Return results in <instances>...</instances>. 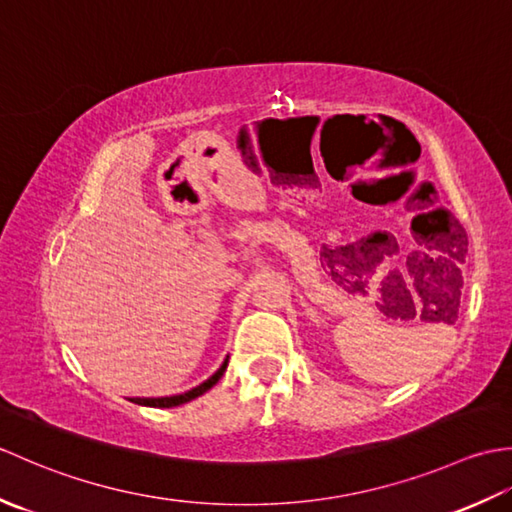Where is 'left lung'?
Returning <instances> with one entry per match:
<instances>
[{"label":"left lung","instance_id":"1","mask_svg":"<svg viewBox=\"0 0 512 512\" xmlns=\"http://www.w3.org/2000/svg\"><path fill=\"white\" fill-rule=\"evenodd\" d=\"M436 244L440 246V250H444V253L453 259V262H447V259H444V262L449 264L447 270H444V277L453 275L455 279H458V284L453 286V292H458L462 288V270L455 262H464L466 250H469V237H466L464 228L458 222H451L449 226L442 228V233L436 237ZM444 295H447V292H444ZM455 308H458V303H455Z\"/></svg>","mask_w":512,"mask_h":512}]
</instances>
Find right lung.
<instances>
[{"mask_svg": "<svg viewBox=\"0 0 512 512\" xmlns=\"http://www.w3.org/2000/svg\"><path fill=\"white\" fill-rule=\"evenodd\" d=\"M226 365H228V356H226V361L220 365V369H217V372H215L211 378H206L204 383L198 385V387L184 391V394L167 396V398H134L132 402H136V405H145V407H178V405H184V402H189V400H193V398L202 396L204 391H209V389L217 383V380L222 378V374L226 372Z\"/></svg>", "mask_w": 512, "mask_h": 512, "instance_id": "obj_1", "label": "right lung"}]
</instances>
